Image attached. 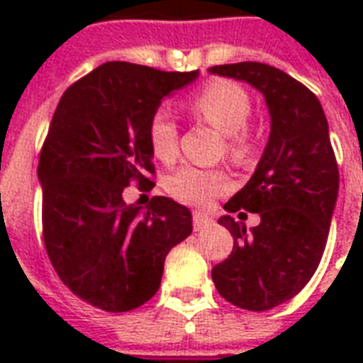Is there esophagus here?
<instances>
[{
	"mask_svg": "<svg viewBox=\"0 0 363 363\" xmlns=\"http://www.w3.org/2000/svg\"><path fill=\"white\" fill-rule=\"evenodd\" d=\"M194 230H196V232H199V230H203V228H207L211 224V218L207 215H205V213H199V211H196V213H194Z\"/></svg>",
	"mask_w": 363,
	"mask_h": 363,
	"instance_id": "1",
	"label": "esophagus"
}]
</instances>
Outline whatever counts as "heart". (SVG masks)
<instances>
[{"mask_svg": "<svg viewBox=\"0 0 363 363\" xmlns=\"http://www.w3.org/2000/svg\"><path fill=\"white\" fill-rule=\"evenodd\" d=\"M190 111L199 121L215 125L226 135V152L235 160H245L252 152V139L247 124L252 115L250 96L238 82L213 81L205 84L192 99ZM148 147L158 160L169 164L179 154V128L165 107L152 113L147 128ZM167 192L186 205L205 207L216 196L232 188V177L226 169H205L181 165L165 181Z\"/></svg>", "mask_w": 363, "mask_h": 363, "instance_id": "1", "label": "heart"}]
</instances>
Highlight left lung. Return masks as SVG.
<instances>
[{
  "instance_id": "obj_1",
  "label": "left lung",
  "mask_w": 363,
  "mask_h": 363,
  "mask_svg": "<svg viewBox=\"0 0 363 363\" xmlns=\"http://www.w3.org/2000/svg\"><path fill=\"white\" fill-rule=\"evenodd\" d=\"M209 73L248 82L264 94L269 141L250 181L224 209L258 213L247 226L224 215L233 250L213 267V282L235 307L267 311L292 299L315 275L326 248L339 192V169L320 101L301 82L259 62L209 67Z\"/></svg>"
}]
</instances>
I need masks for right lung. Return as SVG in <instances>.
I'll return each mask as SVG.
<instances>
[{
    "instance_id": "1",
    "label": "right lung",
    "mask_w": 363,
    "mask_h": 363,
    "mask_svg": "<svg viewBox=\"0 0 363 363\" xmlns=\"http://www.w3.org/2000/svg\"><path fill=\"white\" fill-rule=\"evenodd\" d=\"M199 71L107 62L73 82L43 143V238L71 292L107 313H125L158 292L165 256L192 233V213L164 196L124 203L131 182L150 184L147 128L171 92Z\"/></svg>"
}]
</instances>
